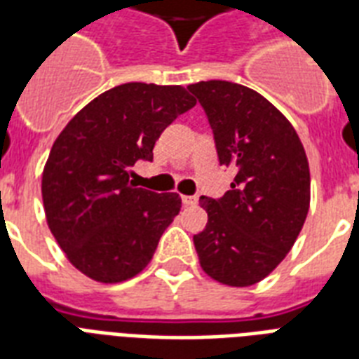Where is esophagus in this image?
I'll list each match as a JSON object with an SVG mask.
<instances>
[{"mask_svg":"<svg viewBox=\"0 0 359 359\" xmlns=\"http://www.w3.org/2000/svg\"><path fill=\"white\" fill-rule=\"evenodd\" d=\"M197 196H182V203H184L186 207H194V205H197Z\"/></svg>","mask_w":359,"mask_h":359,"instance_id":"34e87169","label":"esophagus"}]
</instances>
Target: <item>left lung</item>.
I'll use <instances>...</instances> for the list:
<instances>
[{"label": "left lung", "instance_id": "obj_1", "mask_svg": "<svg viewBox=\"0 0 359 359\" xmlns=\"http://www.w3.org/2000/svg\"><path fill=\"white\" fill-rule=\"evenodd\" d=\"M207 114L222 165L236 169L224 197L203 196L207 227L194 235L201 268L229 287H250L283 261L309 210V163L285 115L250 87L188 86Z\"/></svg>", "mask_w": 359, "mask_h": 359}]
</instances>
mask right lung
<instances>
[{
    "instance_id": "add662e5",
    "label": "right lung",
    "mask_w": 359,
    "mask_h": 359,
    "mask_svg": "<svg viewBox=\"0 0 359 359\" xmlns=\"http://www.w3.org/2000/svg\"><path fill=\"white\" fill-rule=\"evenodd\" d=\"M196 106L180 86L123 83L87 104L53 143L42 173L48 227L72 264L100 283L134 278L180 210L179 194L135 188L163 130Z\"/></svg>"
}]
</instances>
